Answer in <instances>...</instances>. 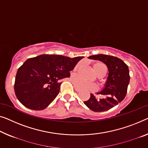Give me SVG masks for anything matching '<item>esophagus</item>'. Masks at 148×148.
<instances>
[{"label":"esophagus","mask_w":148,"mask_h":148,"mask_svg":"<svg viewBox=\"0 0 148 148\" xmlns=\"http://www.w3.org/2000/svg\"><path fill=\"white\" fill-rule=\"evenodd\" d=\"M74 90H76V92H80V90L79 89V88H76V87H74Z\"/></svg>","instance_id":"34e87169"}]
</instances>
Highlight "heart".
<instances>
[{
    "label": "heart",
    "instance_id": "obj_1",
    "mask_svg": "<svg viewBox=\"0 0 148 148\" xmlns=\"http://www.w3.org/2000/svg\"><path fill=\"white\" fill-rule=\"evenodd\" d=\"M81 66V63H79L77 64L74 68V71H76ZM94 70L95 71L98 76H103L106 74L107 68L101 62L96 63L94 65ZM73 80L74 82L75 86L80 89H86L90 90H94L97 88V86L96 84L90 82L86 80H84V79L80 78V77L74 76Z\"/></svg>",
    "mask_w": 148,
    "mask_h": 148
}]
</instances>
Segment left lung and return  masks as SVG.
Masks as SVG:
<instances>
[{"label":"left lung","instance_id":"8db88e82","mask_svg":"<svg viewBox=\"0 0 148 148\" xmlns=\"http://www.w3.org/2000/svg\"><path fill=\"white\" fill-rule=\"evenodd\" d=\"M89 59L102 62L108 69V76L104 88L97 94L104 96L96 98L94 94L84 103L94 112L107 111L118 105L124 99L130 82L129 68L126 64L117 57L106 54H97L88 57Z\"/></svg>","mask_w":148,"mask_h":148}]
</instances>
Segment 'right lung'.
<instances>
[{
  "label": "right lung",
  "mask_w": 148,
  "mask_h": 148,
  "mask_svg": "<svg viewBox=\"0 0 148 148\" xmlns=\"http://www.w3.org/2000/svg\"><path fill=\"white\" fill-rule=\"evenodd\" d=\"M83 58L42 54L26 60L15 78L18 100L29 109H45L58 96L61 79L69 78L70 72Z\"/></svg>",
  "instance_id": "right-lung-1"
}]
</instances>
